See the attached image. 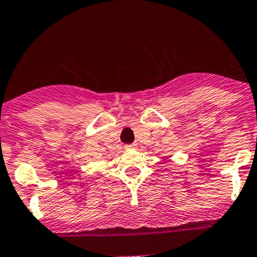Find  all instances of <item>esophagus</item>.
Segmentation results:
<instances>
[{
  "instance_id": "34e87169",
  "label": "esophagus",
  "mask_w": 257,
  "mask_h": 257,
  "mask_svg": "<svg viewBox=\"0 0 257 257\" xmlns=\"http://www.w3.org/2000/svg\"><path fill=\"white\" fill-rule=\"evenodd\" d=\"M136 147H137L136 143H133V144H126L125 149H133V148H136Z\"/></svg>"
}]
</instances>
